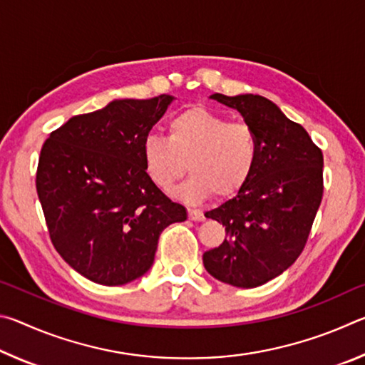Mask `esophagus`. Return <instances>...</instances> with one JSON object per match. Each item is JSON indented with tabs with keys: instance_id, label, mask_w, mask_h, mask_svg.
<instances>
[{
	"instance_id": "obj_1",
	"label": "esophagus",
	"mask_w": 365,
	"mask_h": 365,
	"mask_svg": "<svg viewBox=\"0 0 365 365\" xmlns=\"http://www.w3.org/2000/svg\"><path fill=\"white\" fill-rule=\"evenodd\" d=\"M188 217L195 222H201L206 219L205 214H202L200 209H195V207H188Z\"/></svg>"
}]
</instances>
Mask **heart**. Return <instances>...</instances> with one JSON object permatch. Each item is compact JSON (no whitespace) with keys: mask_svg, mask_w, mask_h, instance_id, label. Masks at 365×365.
I'll return each instance as SVG.
<instances>
[{"mask_svg":"<svg viewBox=\"0 0 365 365\" xmlns=\"http://www.w3.org/2000/svg\"><path fill=\"white\" fill-rule=\"evenodd\" d=\"M141 159L150 180L169 190L188 169V180L178 190L185 200L200 201L215 193H238L255 172L259 140L250 123L230 122L206 108H188L174 115L168 138L148 135L141 143Z\"/></svg>","mask_w":365,"mask_h":365,"instance_id":"b5f03b06","label":"heart"}]
</instances>
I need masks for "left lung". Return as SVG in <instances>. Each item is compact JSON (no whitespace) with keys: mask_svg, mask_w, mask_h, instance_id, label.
<instances>
[{"mask_svg":"<svg viewBox=\"0 0 365 365\" xmlns=\"http://www.w3.org/2000/svg\"><path fill=\"white\" fill-rule=\"evenodd\" d=\"M255 128L259 159L237 196L206 212L225 227L206 270L232 287L255 288L283 274L304 250L324 195V154L299 123L259 95H211Z\"/></svg>","mask_w":365,"mask_h":365,"instance_id":"1","label":"left lung"}]
</instances>
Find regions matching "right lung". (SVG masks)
<instances>
[{
  "label": "right lung",
  "instance_id": "right-lung-1",
  "mask_svg": "<svg viewBox=\"0 0 365 365\" xmlns=\"http://www.w3.org/2000/svg\"><path fill=\"white\" fill-rule=\"evenodd\" d=\"M172 100H115L71 117L43 143L35 183L49 238L73 270L100 285L146 274L159 235L187 220L141 159V143Z\"/></svg>",
  "mask_w": 365,
  "mask_h": 365
}]
</instances>
